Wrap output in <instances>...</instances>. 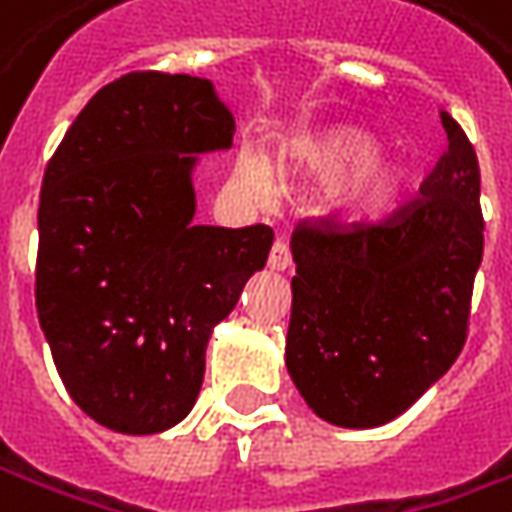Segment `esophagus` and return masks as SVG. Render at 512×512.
Instances as JSON below:
<instances>
[{
	"mask_svg": "<svg viewBox=\"0 0 512 512\" xmlns=\"http://www.w3.org/2000/svg\"><path fill=\"white\" fill-rule=\"evenodd\" d=\"M291 257H289V246L283 243V240H274L272 249H269V260H266V266L272 269V272H286L289 269Z\"/></svg>",
	"mask_w": 512,
	"mask_h": 512,
	"instance_id": "obj_1",
	"label": "esophagus"
}]
</instances>
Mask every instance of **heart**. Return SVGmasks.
<instances>
[{"mask_svg": "<svg viewBox=\"0 0 512 512\" xmlns=\"http://www.w3.org/2000/svg\"><path fill=\"white\" fill-rule=\"evenodd\" d=\"M277 169L326 184L320 209L340 229H368L385 221L408 189L405 161L382 152L379 135L354 124H340L283 147ZM235 181L257 198L274 192L272 167L252 155L235 161Z\"/></svg>", "mask_w": 512, "mask_h": 512, "instance_id": "b5f03b06", "label": "heart"}]
</instances>
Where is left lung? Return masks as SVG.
<instances>
[{
	"instance_id": "1",
	"label": "left lung",
	"mask_w": 512,
	"mask_h": 512,
	"mask_svg": "<svg viewBox=\"0 0 512 512\" xmlns=\"http://www.w3.org/2000/svg\"><path fill=\"white\" fill-rule=\"evenodd\" d=\"M448 152L422 198L388 226L291 238L286 368L314 414L337 428H379L448 374L467 337L482 266L479 161L442 115Z\"/></svg>"
}]
</instances>
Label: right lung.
Wrapping results in <instances>:
<instances>
[{"instance_id":"obj_1","label":"right lung","mask_w":512,"mask_h":512,"mask_svg":"<svg viewBox=\"0 0 512 512\" xmlns=\"http://www.w3.org/2000/svg\"><path fill=\"white\" fill-rule=\"evenodd\" d=\"M235 121L195 76L101 87L53 152L39 201L36 311L67 394L115 433L178 425L206 345L263 269L274 232L195 218L192 175Z\"/></svg>"}]
</instances>
